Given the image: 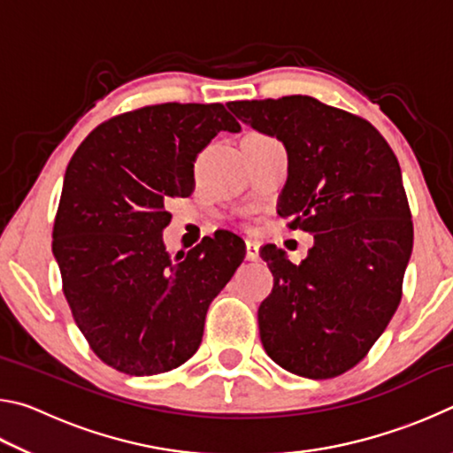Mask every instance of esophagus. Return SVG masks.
I'll return each mask as SVG.
<instances>
[{
    "instance_id": "34e87169",
    "label": "esophagus",
    "mask_w": 453,
    "mask_h": 453,
    "mask_svg": "<svg viewBox=\"0 0 453 453\" xmlns=\"http://www.w3.org/2000/svg\"><path fill=\"white\" fill-rule=\"evenodd\" d=\"M245 257H248L250 262H257L259 259V242L257 240L245 242Z\"/></svg>"
}]
</instances>
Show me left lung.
<instances>
[{"label": "left lung", "mask_w": 453, "mask_h": 453, "mask_svg": "<svg viewBox=\"0 0 453 453\" xmlns=\"http://www.w3.org/2000/svg\"><path fill=\"white\" fill-rule=\"evenodd\" d=\"M288 151L280 216L313 235L300 265L273 243L262 257L273 289L257 310L275 364L310 380L354 367L402 300L413 226L395 153L370 121L310 96L229 102Z\"/></svg>", "instance_id": "8db88e82"}]
</instances>
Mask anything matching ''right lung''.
<instances>
[{
	"label": "right lung",
	"instance_id": "1",
	"mask_svg": "<svg viewBox=\"0 0 453 453\" xmlns=\"http://www.w3.org/2000/svg\"><path fill=\"white\" fill-rule=\"evenodd\" d=\"M240 129L221 104H159L104 121L73 153L51 250L75 324L113 370L170 372L202 343L245 243L219 229L172 256L164 203L191 194L194 162L213 137Z\"/></svg>",
	"mask_w": 453,
	"mask_h": 453
}]
</instances>
